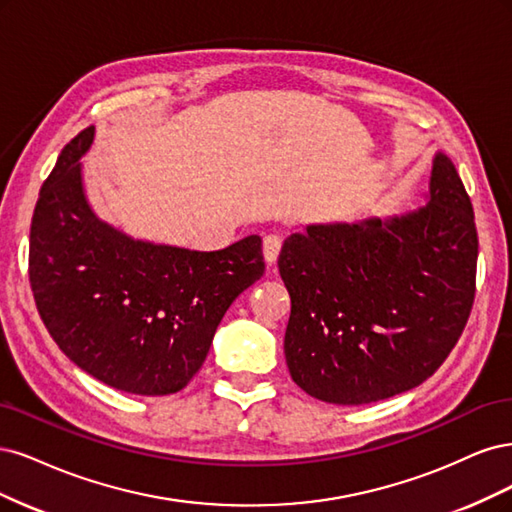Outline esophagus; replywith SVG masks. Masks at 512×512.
Instances as JSON below:
<instances>
[{
    "label": "esophagus",
    "instance_id": "obj_1",
    "mask_svg": "<svg viewBox=\"0 0 512 512\" xmlns=\"http://www.w3.org/2000/svg\"><path fill=\"white\" fill-rule=\"evenodd\" d=\"M280 249H283V240H280V236L270 234V236L263 238V259H266L270 266H272V263H276Z\"/></svg>",
    "mask_w": 512,
    "mask_h": 512
}]
</instances>
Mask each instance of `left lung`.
I'll return each instance as SVG.
<instances>
[{
    "mask_svg": "<svg viewBox=\"0 0 512 512\" xmlns=\"http://www.w3.org/2000/svg\"><path fill=\"white\" fill-rule=\"evenodd\" d=\"M427 200L402 217L310 225L285 240V357L312 398L385 400L421 385L453 351L474 304L478 236L470 195L442 153Z\"/></svg>",
    "mask_w": 512,
    "mask_h": 512,
    "instance_id": "1",
    "label": "left lung"
}]
</instances>
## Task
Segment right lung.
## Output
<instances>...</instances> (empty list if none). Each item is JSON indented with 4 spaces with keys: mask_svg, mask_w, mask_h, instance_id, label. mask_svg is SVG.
Instances as JSON below:
<instances>
[{
    "mask_svg": "<svg viewBox=\"0 0 512 512\" xmlns=\"http://www.w3.org/2000/svg\"><path fill=\"white\" fill-rule=\"evenodd\" d=\"M93 134L87 127L63 146L40 189L31 291L48 334L80 370L125 393H176L202 368L227 308L263 276L261 238L200 253L100 221L78 161Z\"/></svg>",
    "mask_w": 512,
    "mask_h": 512,
    "instance_id": "obj_1",
    "label": "right lung"
}]
</instances>
